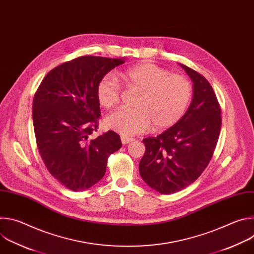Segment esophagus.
I'll return each instance as SVG.
<instances>
[{"mask_svg":"<svg viewBox=\"0 0 254 254\" xmlns=\"http://www.w3.org/2000/svg\"><path fill=\"white\" fill-rule=\"evenodd\" d=\"M121 139H122V142H123L124 144H127V143H128V142L132 141V140H133V137H131V136H126V135H122Z\"/></svg>","mask_w":254,"mask_h":254,"instance_id":"obj_1","label":"esophagus"}]
</instances>
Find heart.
<instances>
[{
	"instance_id": "heart-1",
	"label": "heart",
	"mask_w": 254,
	"mask_h": 254,
	"mask_svg": "<svg viewBox=\"0 0 254 254\" xmlns=\"http://www.w3.org/2000/svg\"><path fill=\"white\" fill-rule=\"evenodd\" d=\"M126 86L137 92L134 110L120 108L108 116L105 125L123 135H132L150 129H164L174 126L187 111L192 97V86L182 75L153 63H139L120 73ZM99 104L114 108L121 99V86L111 74L103 76L96 87Z\"/></svg>"
}]
</instances>
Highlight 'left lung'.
I'll list each match as a JSON object with an SVG mask.
<instances>
[{
	"label": "left lung",
	"mask_w": 254,
	"mask_h": 254,
	"mask_svg": "<svg viewBox=\"0 0 254 254\" xmlns=\"http://www.w3.org/2000/svg\"><path fill=\"white\" fill-rule=\"evenodd\" d=\"M193 81V98L185 115L157 136L143 138L141 179L161 194L183 190L207 168L221 129V110L208 80L180 64Z\"/></svg>",
	"instance_id": "1"
}]
</instances>
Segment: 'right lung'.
<instances>
[{"label":"right lung","instance_id":"right-lung-1","mask_svg":"<svg viewBox=\"0 0 254 254\" xmlns=\"http://www.w3.org/2000/svg\"><path fill=\"white\" fill-rule=\"evenodd\" d=\"M125 59L81 56L48 72L33 99L37 148L49 173L64 187L84 191L102 179L107 159L122 148L108 130L90 138L100 117L96 87Z\"/></svg>","mask_w":254,"mask_h":254}]
</instances>
